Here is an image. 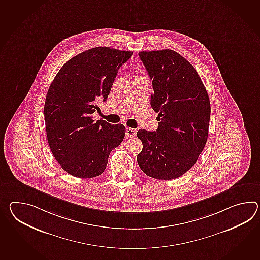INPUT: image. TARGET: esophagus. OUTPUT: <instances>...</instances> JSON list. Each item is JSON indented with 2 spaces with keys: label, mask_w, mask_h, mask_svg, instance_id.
I'll return each mask as SVG.
<instances>
[{
  "label": "esophagus",
  "mask_w": 260,
  "mask_h": 260,
  "mask_svg": "<svg viewBox=\"0 0 260 260\" xmlns=\"http://www.w3.org/2000/svg\"><path fill=\"white\" fill-rule=\"evenodd\" d=\"M136 133H137V129H135V128H132V127H127L126 128V135H127V138L135 137Z\"/></svg>",
  "instance_id": "esophagus-1"
}]
</instances>
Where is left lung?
<instances>
[{
	"label": "left lung",
	"instance_id": "8db88e82",
	"mask_svg": "<svg viewBox=\"0 0 260 260\" xmlns=\"http://www.w3.org/2000/svg\"><path fill=\"white\" fill-rule=\"evenodd\" d=\"M139 57L152 80L151 106L159 122L156 132L139 129L143 150L137 161L152 178L175 179L196 163L206 144L209 96L195 68L178 53L141 51Z\"/></svg>",
	"mask_w": 260,
	"mask_h": 260
}]
</instances>
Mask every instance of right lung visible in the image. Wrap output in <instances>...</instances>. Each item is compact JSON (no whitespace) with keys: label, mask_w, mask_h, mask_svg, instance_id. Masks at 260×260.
I'll return each instance as SVG.
<instances>
[{"label":"right lung","mask_w":260,"mask_h":260,"mask_svg":"<svg viewBox=\"0 0 260 260\" xmlns=\"http://www.w3.org/2000/svg\"><path fill=\"white\" fill-rule=\"evenodd\" d=\"M133 56L98 46L71 58L58 71L46 94L45 123L53 156L65 172L79 178L104 173L110 153L126 134L122 124L95 121L97 102L105 101L118 69Z\"/></svg>","instance_id":"1"}]
</instances>
